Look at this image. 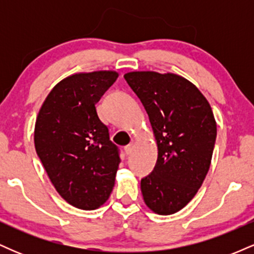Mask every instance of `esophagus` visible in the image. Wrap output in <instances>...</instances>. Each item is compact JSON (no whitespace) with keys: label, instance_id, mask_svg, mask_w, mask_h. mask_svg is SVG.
I'll use <instances>...</instances> for the list:
<instances>
[{"label":"esophagus","instance_id":"34e87169","mask_svg":"<svg viewBox=\"0 0 254 254\" xmlns=\"http://www.w3.org/2000/svg\"><path fill=\"white\" fill-rule=\"evenodd\" d=\"M124 151L127 155H129V154H131V151H132V144H127V147H124Z\"/></svg>","mask_w":254,"mask_h":254}]
</instances>
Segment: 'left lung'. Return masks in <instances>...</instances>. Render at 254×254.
<instances>
[{
  "mask_svg": "<svg viewBox=\"0 0 254 254\" xmlns=\"http://www.w3.org/2000/svg\"><path fill=\"white\" fill-rule=\"evenodd\" d=\"M149 117L157 144L153 172L141 180L144 203L159 215L182 210L202 186L211 164L216 122L208 100L179 75H124Z\"/></svg>",
  "mask_w": 254,
  "mask_h": 254,
  "instance_id": "obj_1",
  "label": "left lung"
}]
</instances>
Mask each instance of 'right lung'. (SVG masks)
<instances>
[{"mask_svg":"<svg viewBox=\"0 0 254 254\" xmlns=\"http://www.w3.org/2000/svg\"><path fill=\"white\" fill-rule=\"evenodd\" d=\"M117 77L106 70L65 77L49 93L36 121L34 145L51 183L83 210L103 205L115 186L119 149L95 104Z\"/></svg>","mask_w":254,"mask_h":254,"instance_id":"obj_1","label":"right lung"}]
</instances>
